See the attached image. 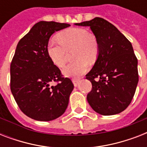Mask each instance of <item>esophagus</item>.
Returning a JSON list of instances; mask_svg holds the SVG:
<instances>
[{"label":"esophagus","mask_w":147,"mask_h":147,"mask_svg":"<svg viewBox=\"0 0 147 147\" xmlns=\"http://www.w3.org/2000/svg\"><path fill=\"white\" fill-rule=\"evenodd\" d=\"M79 79H77V78H73V79H72V82H73V84H74V85H75V86H77V85H78V83H79Z\"/></svg>","instance_id":"34e87169"}]
</instances>
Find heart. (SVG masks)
<instances>
[{"instance_id": "heart-1", "label": "heart", "mask_w": 147, "mask_h": 147, "mask_svg": "<svg viewBox=\"0 0 147 147\" xmlns=\"http://www.w3.org/2000/svg\"><path fill=\"white\" fill-rule=\"evenodd\" d=\"M58 41L48 43L47 52L56 66L62 68L67 62L68 52L73 50L75 62L63 69V74L69 77H79L88 70V61L94 62L98 54V42L95 36L83 28L67 29L57 36Z\"/></svg>"}]
</instances>
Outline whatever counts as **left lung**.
I'll use <instances>...</instances> for the list:
<instances>
[{
  "mask_svg": "<svg viewBox=\"0 0 147 147\" xmlns=\"http://www.w3.org/2000/svg\"><path fill=\"white\" fill-rule=\"evenodd\" d=\"M76 25L89 26L98 42V59L86 75L92 85L88 102L102 115L121 113L131 102L139 80L132 45L113 24L100 17Z\"/></svg>",
  "mask_w": 147,
  "mask_h": 147,
  "instance_id": "obj_1",
  "label": "left lung"
}]
</instances>
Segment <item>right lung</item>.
Instances as JSON below:
<instances>
[{
  "mask_svg": "<svg viewBox=\"0 0 147 147\" xmlns=\"http://www.w3.org/2000/svg\"><path fill=\"white\" fill-rule=\"evenodd\" d=\"M68 24L40 21L17 46L10 64V90L18 107L26 116L49 121L62 115L69 104L74 85L65 78L49 57L50 36ZM55 82V86L50 84Z\"/></svg>",
  "mask_w": 147,
  "mask_h": 147,
  "instance_id": "1",
  "label": "right lung"
}]
</instances>
